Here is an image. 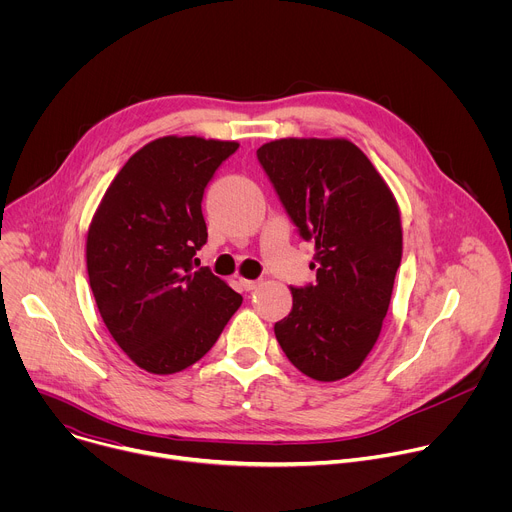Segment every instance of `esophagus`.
<instances>
[{
	"label": "esophagus",
	"mask_w": 512,
	"mask_h": 512,
	"mask_svg": "<svg viewBox=\"0 0 512 512\" xmlns=\"http://www.w3.org/2000/svg\"><path fill=\"white\" fill-rule=\"evenodd\" d=\"M241 285L245 287V291H253L259 285V281L257 279H241Z\"/></svg>",
	"instance_id": "esophagus-1"
}]
</instances>
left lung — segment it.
Here are the masks:
<instances>
[{"instance_id":"left-lung-1","label":"left lung","mask_w":512,"mask_h":512,"mask_svg":"<svg viewBox=\"0 0 512 512\" xmlns=\"http://www.w3.org/2000/svg\"><path fill=\"white\" fill-rule=\"evenodd\" d=\"M257 160L298 235L316 245V283L291 287L294 306L275 338L304 375L344 379L373 350L389 310L403 249L397 202L346 139H277Z\"/></svg>"}]
</instances>
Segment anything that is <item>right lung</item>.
<instances>
[{
	"label": "right lung",
	"mask_w": 512,
	"mask_h": 512,
	"mask_svg": "<svg viewBox=\"0 0 512 512\" xmlns=\"http://www.w3.org/2000/svg\"><path fill=\"white\" fill-rule=\"evenodd\" d=\"M235 141L160 137L133 154L105 192L87 235L101 318L139 369L172 375L200 360L243 298L208 267L202 196Z\"/></svg>",
	"instance_id": "1"
}]
</instances>
